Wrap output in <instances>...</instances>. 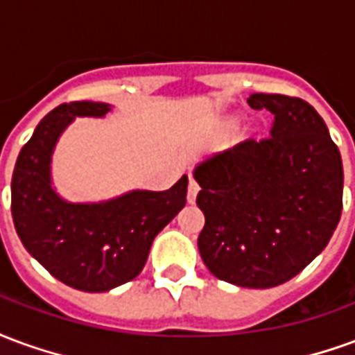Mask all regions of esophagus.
Segmentation results:
<instances>
[{"instance_id": "1", "label": "esophagus", "mask_w": 355, "mask_h": 355, "mask_svg": "<svg viewBox=\"0 0 355 355\" xmlns=\"http://www.w3.org/2000/svg\"><path fill=\"white\" fill-rule=\"evenodd\" d=\"M200 192V184H198V180L193 177H190V184H188V201L193 203L196 201V196Z\"/></svg>"}]
</instances>
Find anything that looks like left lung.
Masks as SVG:
<instances>
[{"mask_svg": "<svg viewBox=\"0 0 355 355\" xmlns=\"http://www.w3.org/2000/svg\"><path fill=\"white\" fill-rule=\"evenodd\" d=\"M274 116L270 137L249 139L201 163L196 180L205 226L198 238L209 272L239 287L289 282L327 247L343 213V159L308 102L254 93Z\"/></svg>", "mask_w": 355, "mask_h": 355, "instance_id": "8db88e82", "label": "left lung"}]
</instances>
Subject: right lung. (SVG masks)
<instances>
[{
  "label": "right lung",
  "instance_id": "right-lung-1",
  "mask_svg": "<svg viewBox=\"0 0 355 355\" xmlns=\"http://www.w3.org/2000/svg\"><path fill=\"white\" fill-rule=\"evenodd\" d=\"M108 104H60L43 117L20 150L11 180V213L22 245L68 287L104 293L131 282L152 241L186 205L188 177L165 192L135 190L94 205L66 203L51 188L49 163L58 135L76 116H104Z\"/></svg>",
  "mask_w": 355,
  "mask_h": 355
}]
</instances>
